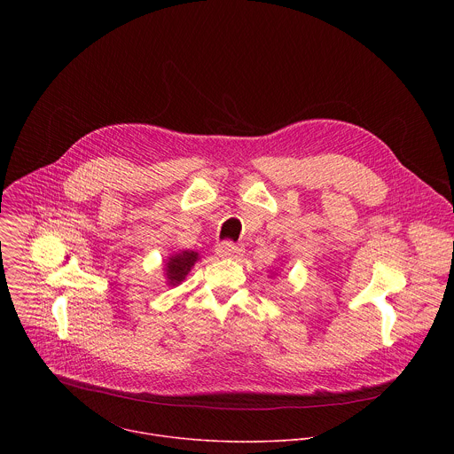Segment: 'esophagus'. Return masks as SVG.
Wrapping results in <instances>:
<instances>
[{
    "label": "esophagus",
    "instance_id": "34e87169",
    "mask_svg": "<svg viewBox=\"0 0 454 454\" xmlns=\"http://www.w3.org/2000/svg\"><path fill=\"white\" fill-rule=\"evenodd\" d=\"M217 253L219 256H226V258H237L242 254V247L231 240H224L217 246Z\"/></svg>",
    "mask_w": 454,
    "mask_h": 454
}]
</instances>
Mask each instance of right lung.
<instances>
[{
  "label": "right lung",
  "instance_id": "right-lung-1",
  "mask_svg": "<svg viewBox=\"0 0 454 454\" xmlns=\"http://www.w3.org/2000/svg\"><path fill=\"white\" fill-rule=\"evenodd\" d=\"M198 258H200V254L196 251H188V249L172 254L167 262V278H168L170 286L183 282L184 277L188 275V271L192 270V266L198 262Z\"/></svg>",
  "mask_w": 454,
  "mask_h": 454
}]
</instances>
